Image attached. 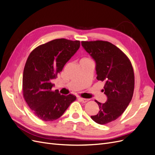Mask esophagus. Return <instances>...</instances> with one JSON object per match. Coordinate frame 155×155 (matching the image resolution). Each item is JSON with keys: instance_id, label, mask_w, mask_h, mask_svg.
I'll return each instance as SVG.
<instances>
[{"instance_id": "34e87169", "label": "esophagus", "mask_w": 155, "mask_h": 155, "mask_svg": "<svg viewBox=\"0 0 155 155\" xmlns=\"http://www.w3.org/2000/svg\"><path fill=\"white\" fill-rule=\"evenodd\" d=\"M78 99L83 103H85L89 100V99H87V98H83V97H78Z\"/></svg>"}]
</instances>
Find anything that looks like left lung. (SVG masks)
<instances>
[{"mask_svg":"<svg viewBox=\"0 0 155 155\" xmlns=\"http://www.w3.org/2000/svg\"><path fill=\"white\" fill-rule=\"evenodd\" d=\"M83 48L96 63V79L105 81L104 104L96 101L100 111L91 116L96 123L107 124L123 114L132 100L134 76L129 58L117 46L107 41H82Z\"/></svg>","mask_w":155,"mask_h":155,"instance_id":"1","label":"left lung"}]
</instances>
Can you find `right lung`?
Wrapping results in <instances>:
<instances>
[{
    "label": "right lung",
    "mask_w": 155,
    "mask_h": 155,
    "mask_svg": "<svg viewBox=\"0 0 155 155\" xmlns=\"http://www.w3.org/2000/svg\"><path fill=\"white\" fill-rule=\"evenodd\" d=\"M80 47V41L58 39L37 46L30 53L22 77V91L28 105L37 118L46 121L58 119L76 100L72 94L52 91L57 76Z\"/></svg>",
    "instance_id": "obj_1"
}]
</instances>
